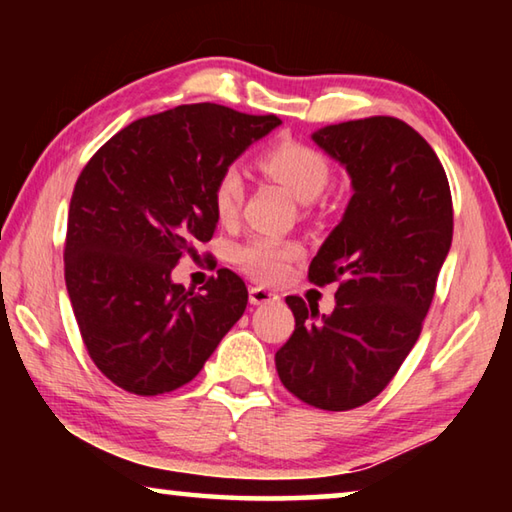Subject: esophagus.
I'll return each mask as SVG.
<instances>
[{"instance_id": "esophagus-1", "label": "esophagus", "mask_w": 512, "mask_h": 512, "mask_svg": "<svg viewBox=\"0 0 512 512\" xmlns=\"http://www.w3.org/2000/svg\"><path fill=\"white\" fill-rule=\"evenodd\" d=\"M277 300H280V296L271 289H264V287L250 289V305H268V302H277Z\"/></svg>"}]
</instances>
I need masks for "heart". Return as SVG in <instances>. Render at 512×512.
I'll use <instances>...</instances> for the list:
<instances>
[{"label":"heart","instance_id":"heart-1","mask_svg":"<svg viewBox=\"0 0 512 512\" xmlns=\"http://www.w3.org/2000/svg\"><path fill=\"white\" fill-rule=\"evenodd\" d=\"M259 169L284 185L302 203L314 201L329 183L327 158L314 146L298 140H277L259 153ZM244 201V178L237 167L219 173L212 189L214 212L221 221L230 223L239 214ZM300 255L296 241L257 235L237 248L235 259L248 275L259 282H277L287 273L289 264Z\"/></svg>","mask_w":512,"mask_h":512}]
</instances>
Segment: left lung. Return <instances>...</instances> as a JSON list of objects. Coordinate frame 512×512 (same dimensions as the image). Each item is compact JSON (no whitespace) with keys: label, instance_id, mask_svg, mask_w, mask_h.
<instances>
[{"label":"left lung","instance_id":"obj_1","mask_svg":"<svg viewBox=\"0 0 512 512\" xmlns=\"http://www.w3.org/2000/svg\"><path fill=\"white\" fill-rule=\"evenodd\" d=\"M350 173L341 223L309 264V280L341 282L332 314L298 296L291 339L275 352L284 388L323 411H350L384 391L418 341L452 246L443 164L395 117L325 126L311 135Z\"/></svg>","mask_w":512,"mask_h":512}]
</instances>
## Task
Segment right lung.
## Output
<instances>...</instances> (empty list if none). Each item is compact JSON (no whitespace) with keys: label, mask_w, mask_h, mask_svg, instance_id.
Wrapping results in <instances>:
<instances>
[{"label":"right lung","mask_w":512,"mask_h":512,"mask_svg":"<svg viewBox=\"0 0 512 512\" xmlns=\"http://www.w3.org/2000/svg\"><path fill=\"white\" fill-rule=\"evenodd\" d=\"M219 103H189L121 128L85 164L67 216L65 284L85 348L112 384L160 395L192 381L248 305L219 268L203 293L171 280L219 216L212 189L280 126Z\"/></svg>","instance_id":"1"}]
</instances>
